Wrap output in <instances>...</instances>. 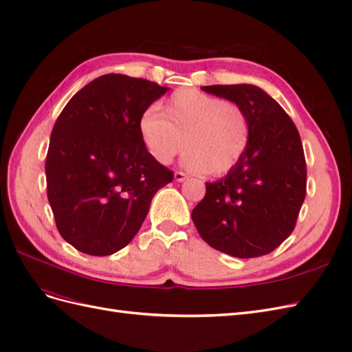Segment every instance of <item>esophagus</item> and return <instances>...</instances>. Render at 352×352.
Masks as SVG:
<instances>
[{
  "mask_svg": "<svg viewBox=\"0 0 352 352\" xmlns=\"http://www.w3.org/2000/svg\"><path fill=\"white\" fill-rule=\"evenodd\" d=\"M188 179V175L184 173V172H175V180H177V182H184V180Z\"/></svg>",
  "mask_w": 352,
  "mask_h": 352,
  "instance_id": "1",
  "label": "esophagus"
}]
</instances>
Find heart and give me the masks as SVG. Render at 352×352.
<instances>
[{"label":"heart","instance_id":"heart-1","mask_svg":"<svg viewBox=\"0 0 352 352\" xmlns=\"http://www.w3.org/2000/svg\"><path fill=\"white\" fill-rule=\"evenodd\" d=\"M162 113L146 111L140 120L142 142L158 163H172L186 146L182 163L188 170L220 176L247 151L250 122L236 102L179 89L164 101Z\"/></svg>","mask_w":352,"mask_h":352}]
</instances>
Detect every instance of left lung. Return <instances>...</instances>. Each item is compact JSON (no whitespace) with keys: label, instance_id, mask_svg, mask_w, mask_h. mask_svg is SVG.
<instances>
[{"label":"left lung","instance_id":"left-lung-1","mask_svg":"<svg viewBox=\"0 0 352 352\" xmlns=\"http://www.w3.org/2000/svg\"><path fill=\"white\" fill-rule=\"evenodd\" d=\"M202 91L236 102L250 122L239 163L192 210L201 238L238 258L270 254L291 235L307 194L302 142L291 117L254 85H211Z\"/></svg>","mask_w":352,"mask_h":352}]
</instances>
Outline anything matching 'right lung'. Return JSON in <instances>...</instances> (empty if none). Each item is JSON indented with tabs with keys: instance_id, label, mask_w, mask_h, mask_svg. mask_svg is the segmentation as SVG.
Listing matches in <instances>:
<instances>
[{
	"instance_id": "1",
	"label": "right lung",
	"mask_w": 352,
	"mask_h": 352,
	"mask_svg": "<svg viewBox=\"0 0 352 352\" xmlns=\"http://www.w3.org/2000/svg\"><path fill=\"white\" fill-rule=\"evenodd\" d=\"M158 83L104 74L66 104L45 160L47 195L63 239L80 252L110 255L141 229L173 172L146 151L145 110L166 94Z\"/></svg>"
}]
</instances>
